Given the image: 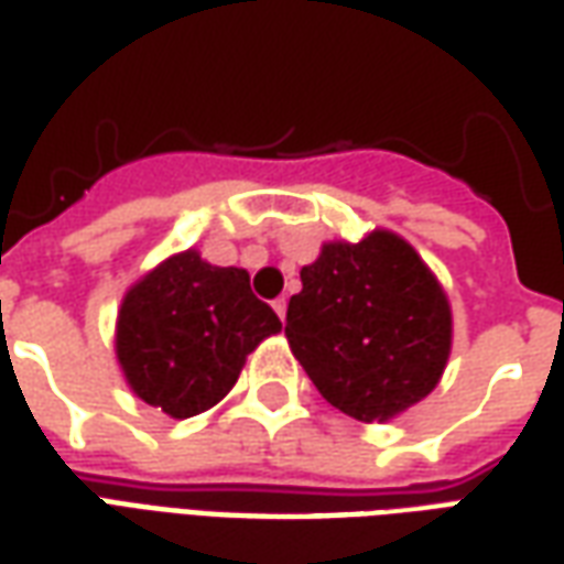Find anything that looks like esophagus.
<instances>
[{"label":"esophagus","mask_w":564,"mask_h":564,"mask_svg":"<svg viewBox=\"0 0 564 564\" xmlns=\"http://www.w3.org/2000/svg\"><path fill=\"white\" fill-rule=\"evenodd\" d=\"M274 311H278V317H281V321H286V299H278V302H274Z\"/></svg>","instance_id":"34e87169"}]
</instances>
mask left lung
Returning <instances> with one entry per match:
<instances>
[{
  "label": "left lung",
  "mask_w": 564,
  "mask_h": 564,
  "mask_svg": "<svg viewBox=\"0 0 564 564\" xmlns=\"http://www.w3.org/2000/svg\"><path fill=\"white\" fill-rule=\"evenodd\" d=\"M299 278L283 333L326 403L384 424L440 384L452 305L405 238L376 228L364 241H326Z\"/></svg>",
  "instance_id": "left-lung-1"
}]
</instances>
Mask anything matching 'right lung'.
<instances>
[{
    "label": "right lung",
    "instance_id": "add662e5",
    "mask_svg": "<svg viewBox=\"0 0 564 564\" xmlns=\"http://www.w3.org/2000/svg\"><path fill=\"white\" fill-rule=\"evenodd\" d=\"M281 333L243 269H219L198 250L167 256L128 286L116 321V357L143 403L192 419L226 397L247 354Z\"/></svg>",
    "mask_w": 564,
    "mask_h": 564
}]
</instances>
